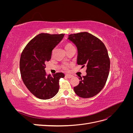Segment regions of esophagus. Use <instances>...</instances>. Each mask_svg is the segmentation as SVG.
<instances>
[{
    "mask_svg": "<svg viewBox=\"0 0 133 133\" xmlns=\"http://www.w3.org/2000/svg\"><path fill=\"white\" fill-rule=\"evenodd\" d=\"M65 76H66V78H69V79H70V78H71L72 77H73V76L71 75H69V74H66V75H65Z\"/></svg>",
    "mask_w": 133,
    "mask_h": 133,
    "instance_id": "1",
    "label": "esophagus"
}]
</instances>
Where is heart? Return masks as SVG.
I'll list each match as a JSON object with an SVG mask.
<instances>
[{
	"instance_id": "1",
	"label": "heart",
	"mask_w": 133,
	"mask_h": 133,
	"mask_svg": "<svg viewBox=\"0 0 133 133\" xmlns=\"http://www.w3.org/2000/svg\"><path fill=\"white\" fill-rule=\"evenodd\" d=\"M74 48V47L71 43L65 44V48L66 50L69 49H71V48ZM62 67L63 68V69H64V70H68V69H69V64H67V63H64L62 65Z\"/></svg>"
}]
</instances>
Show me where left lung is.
<instances>
[{
  "mask_svg": "<svg viewBox=\"0 0 133 133\" xmlns=\"http://www.w3.org/2000/svg\"><path fill=\"white\" fill-rule=\"evenodd\" d=\"M68 39L77 48V64L87 67V75L80 76L79 84L74 90L80 97L91 98L102 90L109 73L107 48L99 39L88 32L70 34Z\"/></svg>",
  "mask_w": 133,
  "mask_h": 133,
  "instance_id": "8db88e82",
  "label": "left lung"
}]
</instances>
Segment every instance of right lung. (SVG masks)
<instances>
[{
    "label": "right lung",
    "mask_w": 133,
    "mask_h": 133,
    "mask_svg": "<svg viewBox=\"0 0 133 133\" xmlns=\"http://www.w3.org/2000/svg\"><path fill=\"white\" fill-rule=\"evenodd\" d=\"M64 34L41 33L28 43L20 59V71L24 84L36 97L49 99L58 93L59 80L65 75L57 73L46 75L45 62L49 61L54 48Z\"/></svg>",
    "instance_id": "add662e5"
}]
</instances>
